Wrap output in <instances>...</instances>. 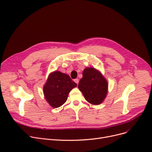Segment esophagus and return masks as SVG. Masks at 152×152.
<instances>
[{"label": "esophagus", "instance_id": "1", "mask_svg": "<svg viewBox=\"0 0 152 152\" xmlns=\"http://www.w3.org/2000/svg\"><path fill=\"white\" fill-rule=\"evenodd\" d=\"M74 81H75L76 84H78V83H79V80H78V79H77V78L75 79V80H74Z\"/></svg>", "mask_w": 152, "mask_h": 152}]
</instances>
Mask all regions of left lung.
<instances>
[{
  "mask_svg": "<svg viewBox=\"0 0 152 152\" xmlns=\"http://www.w3.org/2000/svg\"><path fill=\"white\" fill-rule=\"evenodd\" d=\"M80 90L88 102L92 105L101 104L108 93V83L101 72L92 67L86 68L83 77L78 84Z\"/></svg>",
  "mask_w": 152,
  "mask_h": 152,
  "instance_id": "1",
  "label": "left lung"
}]
</instances>
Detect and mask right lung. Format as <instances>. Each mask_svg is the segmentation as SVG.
<instances>
[{
    "label": "right lung",
    "mask_w": 152,
    "mask_h": 152,
    "mask_svg": "<svg viewBox=\"0 0 152 152\" xmlns=\"http://www.w3.org/2000/svg\"><path fill=\"white\" fill-rule=\"evenodd\" d=\"M77 86L69 75L55 71L49 75L43 86V94L51 107L58 108L66 101L69 92Z\"/></svg>",
    "instance_id": "obj_1"
}]
</instances>
